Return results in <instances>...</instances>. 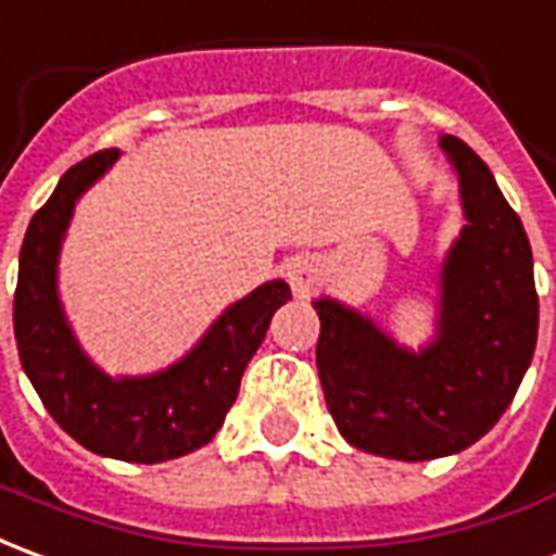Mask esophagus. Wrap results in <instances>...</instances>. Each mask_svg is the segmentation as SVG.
<instances>
[{
	"instance_id": "esophagus-1",
	"label": "esophagus",
	"mask_w": 556,
	"mask_h": 556,
	"mask_svg": "<svg viewBox=\"0 0 556 556\" xmlns=\"http://www.w3.org/2000/svg\"><path fill=\"white\" fill-rule=\"evenodd\" d=\"M287 281L299 299L311 296V290L320 285V266L311 257H293L287 263Z\"/></svg>"
}]
</instances>
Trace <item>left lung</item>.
<instances>
[{
    "instance_id": "left-lung-1",
    "label": "left lung",
    "mask_w": 556,
    "mask_h": 556,
    "mask_svg": "<svg viewBox=\"0 0 556 556\" xmlns=\"http://www.w3.org/2000/svg\"><path fill=\"white\" fill-rule=\"evenodd\" d=\"M467 224L437 275V329L419 350L332 296L320 317L317 371L326 407L350 446L380 458L431 460L485 437L533 362L539 296L521 218L485 161L443 134Z\"/></svg>"
}]
</instances>
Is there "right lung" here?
I'll return each mask as SVG.
<instances>
[{"mask_svg":"<svg viewBox=\"0 0 556 556\" xmlns=\"http://www.w3.org/2000/svg\"><path fill=\"white\" fill-rule=\"evenodd\" d=\"M104 149L74 164L29 222L20 248L14 338L23 371L59 428L96 455L131 464L182 458L206 446L233 407L248 362L275 311L290 299L281 278L222 311L194 348L167 368L110 377L86 356L59 299V254L74 206L116 164Z\"/></svg>","mask_w":556,"mask_h":556,"instance_id":"right-lung-1","label":"right lung"}]
</instances>
